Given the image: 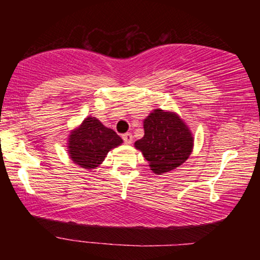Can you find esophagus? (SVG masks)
<instances>
[{
	"mask_svg": "<svg viewBox=\"0 0 260 260\" xmlns=\"http://www.w3.org/2000/svg\"><path fill=\"white\" fill-rule=\"evenodd\" d=\"M123 141L124 143L125 144H131L133 143V135H131L130 133H126L123 135Z\"/></svg>",
	"mask_w": 260,
	"mask_h": 260,
	"instance_id": "34e87169",
	"label": "esophagus"
}]
</instances>
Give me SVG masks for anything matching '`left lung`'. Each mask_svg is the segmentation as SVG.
Masks as SVG:
<instances>
[{
    "instance_id": "8db88e82",
    "label": "left lung",
    "mask_w": 260,
    "mask_h": 260,
    "mask_svg": "<svg viewBox=\"0 0 260 260\" xmlns=\"http://www.w3.org/2000/svg\"><path fill=\"white\" fill-rule=\"evenodd\" d=\"M155 174L168 173L189 157L193 136L175 113L155 110L144 120V136L135 142Z\"/></svg>"
}]
</instances>
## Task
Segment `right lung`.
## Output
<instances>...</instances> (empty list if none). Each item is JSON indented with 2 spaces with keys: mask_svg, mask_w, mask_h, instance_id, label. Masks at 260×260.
Returning a JSON list of instances; mask_svg holds the SVG:
<instances>
[{
  "mask_svg": "<svg viewBox=\"0 0 260 260\" xmlns=\"http://www.w3.org/2000/svg\"><path fill=\"white\" fill-rule=\"evenodd\" d=\"M122 142L115 131L105 127L94 117H87L70 135V157L85 169H93L104 161L112 148L118 147Z\"/></svg>",
  "mask_w": 260,
  "mask_h": 260,
  "instance_id": "add662e5",
  "label": "right lung"
}]
</instances>
